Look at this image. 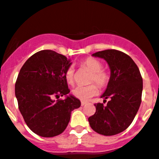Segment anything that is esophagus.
Returning <instances> with one entry per match:
<instances>
[{"instance_id": "34e87169", "label": "esophagus", "mask_w": 159, "mask_h": 159, "mask_svg": "<svg viewBox=\"0 0 159 159\" xmlns=\"http://www.w3.org/2000/svg\"><path fill=\"white\" fill-rule=\"evenodd\" d=\"M86 102H84V101H81V106H84V105L86 104Z\"/></svg>"}]
</instances>
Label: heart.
Wrapping results in <instances>:
<instances>
[{
    "label": "heart",
    "mask_w": 159,
    "mask_h": 159,
    "mask_svg": "<svg viewBox=\"0 0 159 159\" xmlns=\"http://www.w3.org/2000/svg\"><path fill=\"white\" fill-rule=\"evenodd\" d=\"M81 67L85 68L89 72L90 83L96 82L101 88H104L109 82L110 77L106 71L103 70V64L98 59L93 57H89L84 59L81 63ZM65 78L68 84H73L75 81V69L73 66H69L65 72ZM97 86L96 84H91L89 86H78L73 90V95L81 101H88L90 98L98 94Z\"/></svg>",
    "instance_id": "1"
}]
</instances>
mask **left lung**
Segmentation results:
<instances>
[{
    "label": "left lung",
    "mask_w": 159,
    "mask_h": 159,
    "mask_svg": "<svg viewBox=\"0 0 159 159\" xmlns=\"http://www.w3.org/2000/svg\"><path fill=\"white\" fill-rule=\"evenodd\" d=\"M107 63L111 76L101 98H109L106 106L95 104L96 113L89 118L91 128L104 136H113L126 129L133 122L141 103L143 79L132 58L122 52L107 49L92 55Z\"/></svg>",
    "instance_id": "left-lung-1"
}]
</instances>
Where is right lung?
<instances>
[{
  "instance_id": "1",
  "label": "right lung",
  "mask_w": 159,
  "mask_h": 159,
  "mask_svg": "<svg viewBox=\"0 0 159 159\" xmlns=\"http://www.w3.org/2000/svg\"><path fill=\"white\" fill-rule=\"evenodd\" d=\"M70 59L52 50H42L29 58L19 71L15 85L19 109L32 132L53 137L66 129L71 111L81 101L70 93L65 72ZM65 95V100L55 97Z\"/></svg>"
}]
</instances>
